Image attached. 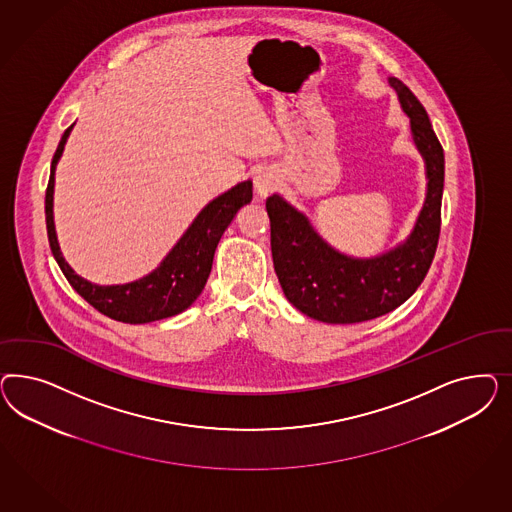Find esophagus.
Instances as JSON below:
<instances>
[{
    "instance_id": "esophagus-1",
    "label": "esophagus",
    "mask_w": 512,
    "mask_h": 512,
    "mask_svg": "<svg viewBox=\"0 0 512 512\" xmlns=\"http://www.w3.org/2000/svg\"><path fill=\"white\" fill-rule=\"evenodd\" d=\"M255 189H257V193H259L261 197H266V195L274 189V178L268 176V174H259V176L255 178Z\"/></svg>"
}]
</instances>
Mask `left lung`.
I'll use <instances>...</instances> for the list:
<instances>
[{"mask_svg":"<svg viewBox=\"0 0 512 512\" xmlns=\"http://www.w3.org/2000/svg\"><path fill=\"white\" fill-rule=\"evenodd\" d=\"M411 118L413 139L424 155L428 195L407 242L375 259H351L330 248L310 221L278 195L266 199L274 270L287 300L311 319L351 325L396 310L426 278L441 231L445 180L443 146L426 109L398 78H388Z\"/></svg>","mask_w":512,"mask_h":512,"instance_id":"1","label":"left lung"}]
</instances>
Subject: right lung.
<instances>
[{"label":"right lung","mask_w":512,"mask_h":512,"mask_svg":"<svg viewBox=\"0 0 512 512\" xmlns=\"http://www.w3.org/2000/svg\"><path fill=\"white\" fill-rule=\"evenodd\" d=\"M71 129L73 125L65 129L62 140L56 148V154L52 157L47 195H45L48 244L56 263L62 268L63 276L88 304H92L95 310L101 311L103 315H107L114 321L142 325V323L167 319L187 310L197 300V296L201 295L206 285L221 234L225 233L236 212L251 201L253 197L251 182L249 180L242 182L210 202L191 223V227L180 238V242L165 257V261L146 278L125 283V285H110V287L93 285L90 281L77 276L73 268L65 263L58 246V238L54 231V217H52L54 171Z\"/></svg>","instance_id":"1"}]
</instances>
